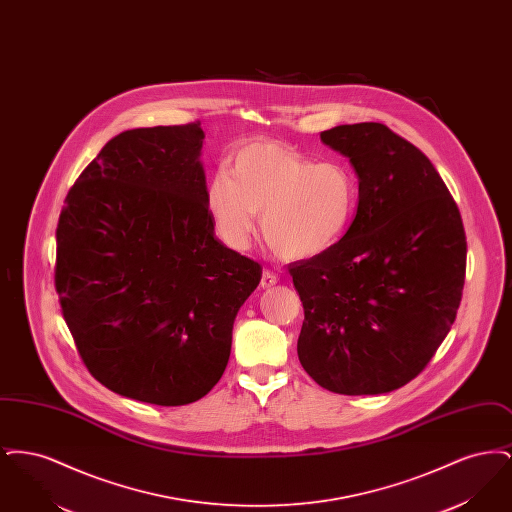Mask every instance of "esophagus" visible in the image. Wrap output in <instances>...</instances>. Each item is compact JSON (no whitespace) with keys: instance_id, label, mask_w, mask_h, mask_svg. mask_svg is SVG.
Masks as SVG:
<instances>
[{"instance_id":"obj_1","label":"esophagus","mask_w":512,"mask_h":512,"mask_svg":"<svg viewBox=\"0 0 512 512\" xmlns=\"http://www.w3.org/2000/svg\"><path fill=\"white\" fill-rule=\"evenodd\" d=\"M276 284H278V276H276L272 270L265 268V270H263V278H261V288L268 290V288H272V286H276Z\"/></svg>"}]
</instances>
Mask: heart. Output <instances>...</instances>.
I'll use <instances>...</instances> for the list:
<instances>
[{
	"mask_svg": "<svg viewBox=\"0 0 512 512\" xmlns=\"http://www.w3.org/2000/svg\"><path fill=\"white\" fill-rule=\"evenodd\" d=\"M359 203L355 172L341 161H318L276 142L240 147L230 176L220 172L207 190V207L220 238L244 249L255 234L292 261L313 259L347 234Z\"/></svg>",
	"mask_w": 512,
	"mask_h": 512,
	"instance_id": "1",
	"label": "heart"
}]
</instances>
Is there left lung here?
Wrapping results in <instances>:
<instances>
[{
  "label": "left lung",
  "mask_w": 512,
  "mask_h": 512,
  "mask_svg": "<svg viewBox=\"0 0 512 512\" xmlns=\"http://www.w3.org/2000/svg\"><path fill=\"white\" fill-rule=\"evenodd\" d=\"M320 140L349 157L359 205L340 244L288 267L305 311L299 363L324 390L388 393L426 368L455 322L463 219L430 159L386 124H341Z\"/></svg>",
  "instance_id": "obj_1"
}]
</instances>
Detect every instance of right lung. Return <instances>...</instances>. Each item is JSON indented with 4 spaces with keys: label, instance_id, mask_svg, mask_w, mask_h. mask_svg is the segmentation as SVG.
<instances>
[{
    "label": "right lung",
    "instance_id": "obj_1",
    "mask_svg": "<svg viewBox=\"0 0 512 512\" xmlns=\"http://www.w3.org/2000/svg\"><path fill=\"white\" fill-rule=\"evenodd\" d=\"M199 122L126 130L69 190L55 290L90 374L161 407L207 395L263 268L215 238Z\"/></svg>",
    "mask_w": 512,
    "mask_h": 512
}]
</instances>
